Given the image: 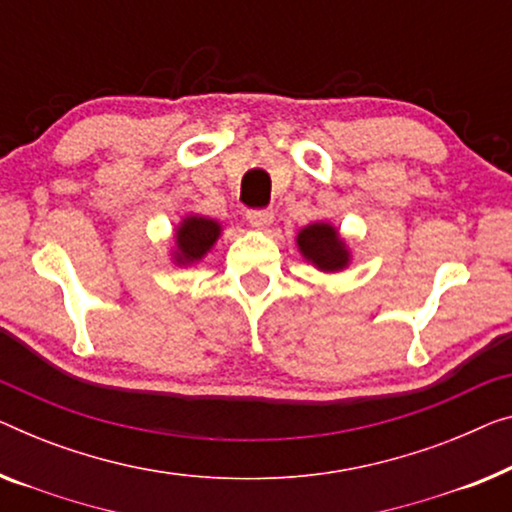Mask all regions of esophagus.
Listing matches in <instances>:
<instances>
[{
	"label": "esophagus",
	"instance_id": "1",
	"mask_svg": "<svg viewBox=\"0 0 512 512\" xmlns=\"http://www.w3.org/2000/svg\"><path fill=\"white\" fill-rule=\"evenodd\" d=\"M248 223L257 227V230H264V227H269L273 223V213L269 209H250L246 213Z\"/></svg>",
	"mask_w": 512,
	"mask_h": 512
}]
</instances>
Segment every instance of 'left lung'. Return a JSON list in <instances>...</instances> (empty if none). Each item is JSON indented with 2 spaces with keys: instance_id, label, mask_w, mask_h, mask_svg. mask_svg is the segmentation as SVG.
I'll use <instances>...</instances> for the list:
<instances>
[{
  "instance_id": "obj_1",
  "label": "left lung",
  "mask_w": 512,
  "mask_h": 512,
  "mask_svg": "<svg viewBox=\"0 0 512 512\" xmlns=\"http://www.w3.org/2000/svg\"><path fill=\"white\" fill-rule=\"evenodd\" d=\"M301 253L322 271H340L347 266V250L331 225L315 223L299 234Z\"/></svg>"
}]
</instances>
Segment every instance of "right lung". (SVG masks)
Returning a JSON list of instances; mask_svg holds the SVG:
<instances>
[{
	"label": "right lung",
	"mask_w": 512,
	"mask_h": 512,
	"mask_svg": "<svg viewBox=\"0 0 512 512\" xmlns=\"http://www.w3.org/2000/svg\"><path fill=\"white\" fill-rule=\"evenodd\" d=\"M220 227L209 218H197L190 216L183 220V225L177 232V243H179V262H195V259H202V255L213 246V241L218 239Z\"/></svg>",
	"instance_id": "right-lung-1"
}]
</instances>
